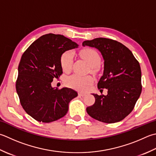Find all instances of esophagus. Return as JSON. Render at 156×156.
<instances>
[{
    "mask_svg": "<svg viewBox=\"0 0 156 156\" xmlns=\"http://www.w3.org/2000/svg\"><path fill=\"white\" fill-rule=\"evenodd\" d=\"M78 95L80 97H84L85 95H86V93H82V92H78Z\"/></svg>",
    "mask_w": 156,
    "mask_h": 156,
    "instance_id": "obj_1",
    "label": "esophagus"
}]
</instances>
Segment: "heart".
Listing matches in <instances>:
<instances>
[{"label":"heart","instance_id":"b5f03b06","mask_svg":"<svg viewBox=\"0 0 156 156\" xmlns=\"http://www.w3.org/2000/svg\"><path fill=\"white\" fill-rule=\"evenodd\" d=\"M80 56L84 59L88 64L92 67V70L94 71L95 67L99 66L101 57L97 51L93 48H85L80 51ZM74 55L71 51L64 53L61 57V66L63 72L68 73L71 71ZM93 78L90 76H81L73 74L66 79V84L71 87L79 90H84L87 87L93 83Z\"/></svg>","mask_w":156,"mask_h":156}]
</instances>
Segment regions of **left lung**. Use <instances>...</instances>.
Here are the masks:
<instances>
[{
	"mask_svg": "<svg viewBox=\"0 0 156 156\" xmlns=\"http://www.w3.org/2000/svg\"><path fill=\"white\" fill-rule=\"evenodd\" d=\"M82 45L98 49L104 59V70L97 84L108 94H93L95 102L87 108L90 117L105 123L122 120L135 108L141 93V70L139 63L126 46L114 40L97 38Z\"/></svg>",
	"mask_w": 156,
	"mask_h": 156,
	"instance_id": "8db88e82",
	"label": "left lung"
}]
</instances>
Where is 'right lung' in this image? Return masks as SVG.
<instances>
[{
  "label": "right lung",
  "instance_id": "1",
  "mask_svg": "<svg viewBox=\"0 0 156 156\" xmlns=\"http://www.w3.org/2000/svg\"><path fill=\"white\" fill-rule=\"evenodd\" d=\"M78 44L63 35L47 34L35 41L21 56L18 66L16 91L27 114L41 122L56 121L68 111L76 91L53 88L54 78L62 74V54Z\"/></svg>",
  "mask_w": 156,
  "mask_h": 156
}]
</instances>
